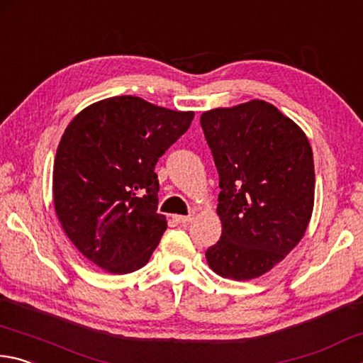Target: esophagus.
Returning a JSON list of instances; mask_svg holds the SVG:
<instances>
[{
	"mask_svg": "<svg viewBox=\"0 0 363 363\" xmlns=\"http://www.w3.org/2000/svg\"><path fill=\"white\" fill-rule=\"evenodd\" d=\"M174 220L177 221L178 225H186L193 220V215H175Z\"/></svg>",
	"mask_w": 363,
	"mask_h": 363,
	"instance_id": "obj_1",
	"label": "esophagus"
}]
</instances>
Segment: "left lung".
Masks as SVG:
<instances>
[{
	"mask_svg": "<svg viewBox=\"0 0 363 363\" xmlns=\"http://www.w3.org/2000/svg\"><path fill=\"white\" fill-rule=\"evenodd\" d=\"M220 177L221 238L206 252L221 277L249 281L282 262L306 233L314 207L309 140L274 105L252 100L202 113Z\"/></svg>",
	"mask_w": 363,
	"mask_h": 363,
	"instance_id": "1",
	"label": "left lung"
}]
</instances>
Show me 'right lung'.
<instances>
[{"label":"right lung","mask_w":363,"mask_h":363,"mask_svg":"<svg viewBox=\"0 0 363 363\" xmlns=\"http://www.w3.org/2000/svg\"><path fill=\"white\" fill-rule=\"evenodd\" d=\"M193 118L121 95L84 108L68 124L54 161V207L94 264L127 274L148 263L167 230L157 213L155 165Z\"/></svg>","instance_id":"right-lung-1"}]
</instances>
